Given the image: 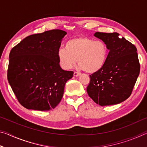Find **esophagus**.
Segmentation results:
<instances>
[{
  "label": "esophagus",
  "mask_w": 147,
  "mask_h": 147,
  "mask_svg": "<svg viewBox=\"0 0 147 147\" xmlns=\"http://www.w3.org/2000/svg\"><path fill=\"white\" fill-rule=\"evenodd\" d=\"M80 73H77V72H74V76H79L80 75Z\"/></svg>",
  "instance_id": "esophagus-1"
}]
</instances>
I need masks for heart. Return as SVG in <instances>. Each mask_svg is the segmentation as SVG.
Returning <instances> with one entry per match:
<instances>
[{
	"label": "heart",
	"mask_w": 147,
	"mask_h": 147,
	"mask_svg": "<svg viewBox=\"0 0 147 147\" xmlns=\"http://www.w3.org/2000/svg\"><path fill=\"white\" fill-rule=\"evenodd\" d=\"M108 55L106 44L101 40L86 36L71 39L67 42L65 49L57 53L59 65L65 70L72 69L78 61L79 68L89 73L102 68Z\"/></svg>",
	"instance_id": "obj_1"
}]
</instances>
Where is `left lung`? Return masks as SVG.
Segmentation results:
<instances>
[{
	"mask_svg": "<svg viewBox=\"0 0 147 147\" xmlns=\"http://www.w3.org/2000/svg\"><path fill=\"white\" fill-rule=\"evenodd\" d=\"M106 44L109 53L100 70L90 75L89 97L101 106L117 104L130 96L140 71L136 47L117 32L94 34Z\"/></svg>",
	"mask_w": 147,
	"mask_h": 147,
	"instance_id": "1",
	"label": "left lung"
}]
</instances>
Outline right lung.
<instances>
[{
    "instance_id": "1",
    "label": "right lung",
    "mask_w": 147,
    "mask_h": 147,
    "mask_svg": "<svg viewBox=\"0 0 147 147\" xmlns=\"http://www.w3.org/2000/svg\"><path fill=\"white\" fill-rule=\"evenodd\" d=\"M66 34L56 29L31 35L10 51L8 80L26 109L48 111L61 101L65 85L74 73L63 70L57 58Z\"/></svg>"
}]
</instances>
